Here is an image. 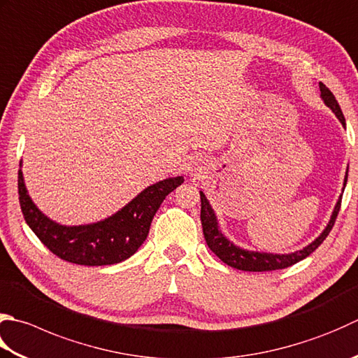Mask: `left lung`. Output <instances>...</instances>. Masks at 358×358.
<instances>
[{"label": "left lung", "mask_w": 358, "mask_h": 358, "mask_svg": "<svg viewBox=\"0 0 358 358\" xmlns=\"http://www.w3.org/2000/svg\"><path fill=\"white\" fill-rule=\"evenodd\" d=\"M320 91H321V97H323L324 103L329 108L334 111V115L338 117V121L341 122L343 127H346V121L345 116H343V111L340 108V105L335 99V96L332 94V91L329 90L324 83L320 82ZM348 181V171H346V177H345V183H343V191H345ZM200 200H201V213H200V219H201V227H203V234H205V239L208 247L211 248L213 253L220 259L222 262H225L227 265L237 270H243V271H271V270H281L287 268L290 265L296 264L299 261H303L309 255H312L315 250H317L326 237L331 233V229L335 223V219H337L340 206H341V195L337 201V205L334 208V213L331 215V220H329L327 227L324 228L323 233H321L317 239H315L312 243L307 245L303 250H298L295 253H289V255H273V253H262V251H250V250H243L241 247H237L233 242H231L225 234L219 229V222H217V217L214 209L209 205L208 199L205 197V194L200 191Z\"/></svg>", "instance_id": "left-lung-1"}]
</instances>
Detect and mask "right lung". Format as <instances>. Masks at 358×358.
<instances>
[{
  "label": "right lung",
  "mask_w": 358,
  "mask_h": 358,
  "mask_svg": "<svg viewBox=\"0 0 358 358\" xmlns=\"http://www.w3.org/2000/svg\"><path fill=\"white\" fill-rule=\"evenodd\" d=\"M183 181V177L161 180L145 187L113 215L79 227L60 225L41 213L27 194L21 169L18 195L26 223L49 251L63 261L94 267L122 262L135 255L147 239L161 203Z\"/></svg>",
  "instance_id": "right-lung-1"
}]
</instances>
